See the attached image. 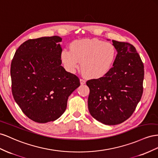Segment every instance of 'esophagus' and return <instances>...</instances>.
I'll use <instances>...</instances> for the list:
<instances>
[{
  "instance_id": "34e87169",
  "label": "esophagus",
  "mask_w": 158,
  "mask_h": 158,
  "mask_svg": "<svg viewBox=\"0 0 158 158\" xmlns=\"http://www.w3.org/2000/svg\"><path fill=\"white\" fill-rule=\"evenodd\" d=\"M80 82H81V85H85V81L83 79H80Z\"/></svg>"
}]
</instances>
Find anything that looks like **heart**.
Here are the masks:
<instances>
[{
    "instance_id": "1",
    "label": "heart",
    "mask_w": 158,
    "mask_h": 158,
    "mask_svg": "<svg viewBox=\"0 0 158 158\" xmlns=\"http://www.w3.org/2000/svg\"><path fill=\"white\" fill-rule=\"evenodd\" d=\"M116 56V48L112 44L97 39H85L72 42L70 50L65 49L61 52V59L72 72L79 69L82 62L83 74L89 79H97L109 73Z\"/></svg>"
}]
</instances>
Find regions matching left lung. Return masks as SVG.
<instances>
[{"label": "left lung", "mask_w": 158, "mask_h": 158, "mask_svg": "<svg viewBox=\"0 0 158 158\" xmlns=\"http://www.w3.org/2000/svg\"><path fill=\"white\" fill-rule=\"evenodd\" d=\"M117 55L105 76L90 79L88 108L97 120L106 125L123 123L132 116L143 93L144 67L134 46L112 40Z\"/></svg>", "instance_id": "1"}]
</instances>
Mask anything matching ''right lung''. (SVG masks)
Returning <instances> with one entry per match:
<instances>
[{"mask_svg":"<svg viewBox=\"0 0 158 158\" xmlns=\"http://www.w3.org/2000/svg\"><path fill=\"white\" fill-rule=\"evenodd\" d=\"M57 35L30 39L17 49L12 60V93L24 114L35 123H46L64 114L67 99L79 87L77 75L61 65Z\"/></svg>","mask_w":158,"mask_h":158,"instance_id":"right-lung-1","label":"right lung"}]
</instances>
